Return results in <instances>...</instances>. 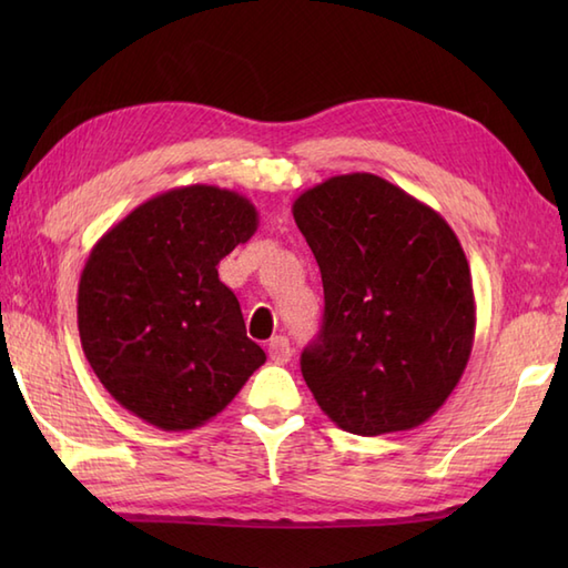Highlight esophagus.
Masks as SVG:
<instances>
[{
    "instance_id": "34e87169",
    "label": "esophagus",
    "mask_w": 568,
    "mask_h": 568,
    "mask_svg": "<svg viewBox=\"0 0 568 568\" xmlns=\"http://www.w3.org/2000/svg\"><path fill=\"white\" fill-rule=\"evenodd\" d=\"M268 356L271 361H275V364H287L293 356V346L291 342L285 339V336H273L271 344H268Z\"/></svg>"
}]
</instances>
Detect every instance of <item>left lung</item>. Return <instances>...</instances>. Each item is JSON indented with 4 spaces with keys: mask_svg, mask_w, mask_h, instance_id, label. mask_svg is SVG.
Listing matches in <instances>:
<instances>
[{
    "mask_svg": "<svg viewBox=\"0 0 568 568\" xmlns=\"http://www.w3.org/2000/svg\"><path fill=\"white\" fill-rule=\"evenodd\" d=\"M293 216L324 285L322 329L300 358L322 413L361 437L419 427L474 348V285L454 229L373 173L305 190Z\"/></svg>",
    "mask_w": 568,
    "mask_h": 568,
    "instance_id": "obj_1",
    "label": "left lung"
}]
</instances>
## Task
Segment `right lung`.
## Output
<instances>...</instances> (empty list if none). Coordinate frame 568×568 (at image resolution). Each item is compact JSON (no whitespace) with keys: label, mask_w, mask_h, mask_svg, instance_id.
Segmentation results:
<instances>
[{"label":"right lung","mask_w":568,"mask_h":568,"mask_svg":"<svg viewBox=\"0 0 568 568\" xmlns=\"http://www.w3.org/2000/svg\"><path fill=\"white\" fill-rule=\"evenodd\" d=\"M256 229L244 195L187 185L139 204L94 244L78 285L80 342L131 415L165 432L195 429L265 364L216 271Z\"/></svg>","instance_id":"right-lung-1"}]
</instances>
